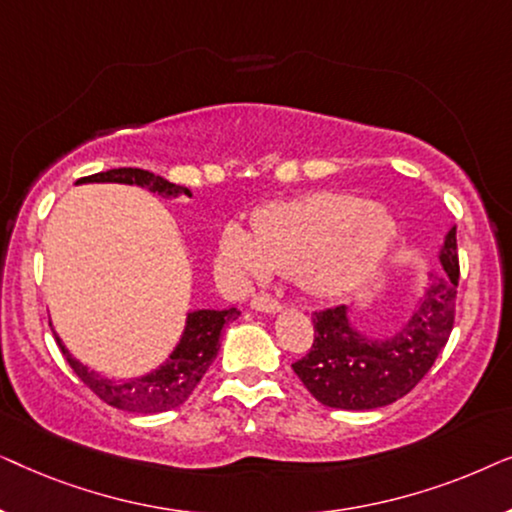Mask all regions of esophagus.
Instances as JSON below:
<instances>
[{"label":"esophagus","instance_id":"obj_1","mask_svg":"<svg viewBox=\"0 0 512 512\" xmlns=\"http://www.w3.org/2000/svg\"><path fill=\"white\" fill-rule=\"evenodd\" d=\"M251 310L256 312H268V314H275L282 310V303H279L277 298L268 296V293H261V296H256L254 300H251Z\"/></svg>","mask_w":512,"mask_h":512}]
</instances>
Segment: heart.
I'll return each instance as SVG.
<instances>
[{
    "label": "heart",
    "instance_id": "1",
    "mask_svg": "<svg viewBox=\"0 0 512 512\" xmlns=\"http://www.w3.org/2000/svg\"><path fill=\"white\" fill-rule=\"evenodd\" d=\"M396 233V221L366 198L314 193L261 209L256 226L230 221L221 251L240 282L296 272L312 296L338 298L375 268Z\"/></svg>",
    "mask_w": 512,
    "mask_h": 512
}]
</instances>
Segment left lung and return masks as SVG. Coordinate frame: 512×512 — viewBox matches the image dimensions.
I'll use <instances>...</instances> for the list:
<instances>
[{
	"instance_id": "1",
	"label": "left lung",
	"mask_w": 512,
	"mask_h": 512,
	"mask_svg": "<svg viewBox=\"0 0 512 512\" xmlns=\"http://www.w3.org/2000/svg\"><path fill=\"white\" fill-rule=\"evenodd\" d=\"M438 258L443 270L429 275L408 321L396 331H359L347 305L314 312L310 354L293 363V373L319 403L338 410H375L403 398L429 373L454 324L457 226L447 230Z\"/></svg>"
}]
</instances>
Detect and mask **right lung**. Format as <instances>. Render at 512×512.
Here are the masks:
<instances>
[{
    "label": "right lung",
    "instance_id": "obj_1",
    "mask_svg": "<svg viewBox=\"0 0 512 512\" xmlns=\"http://www.w3.org/2000/svg\"><path fill=\"white\" fill-rule=\"evenodd\" d=\"M76 184H128L149 188L151 193H158L160 198H179V195H188L191 198L188 188L172 184V181L163 177H156L153 172L139 170V167H118V170L97 172L79 179ZM237 317H240L237 307H230V310L188 312L184 333H181L172 354L156 370H151L146 375L130 377V380H111V377L100 375L97 370H90L86 363H81L69 354V349L62 345L60 335L55 333L53 326L51 331L74 373L104 403L125 412L156 415V412L179 408L193 394V389L198 387V382L205 377L209 366L216 359V354H219L223 326Z\"/></svg>",
    "mask_w": 512,
    "mask_h": 512
}]
</instances>
